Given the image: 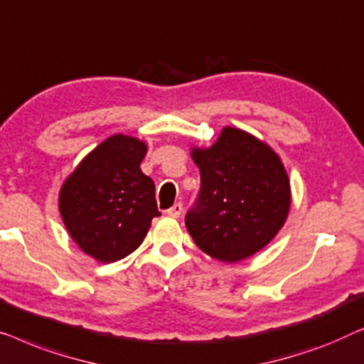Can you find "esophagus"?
Wrapping results in <instances>:
<instances>
[{
    "label": "esophagus",
    "mask_w": 364,
    "mask_h": 364,
    "mask_svg": "<svg viewBox=\"0 0 364 364\" xmlns=\"http://www.w3.org/2000/svg\"><path fill=\"white\" fill-rule=\"evenodd\" d=\"M181 213H183V204H181V203L173 204V206L166 211V214H168V216H170V218H180Z\"/></svg>",
    "instance_id": "34e87169"
}]
</instances>
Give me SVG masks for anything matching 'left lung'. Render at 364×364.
<instances>
[{
	"mask_svg": "<svg viewBox=\"0 0 364 364\" xmlns=\"http://www.w3.org/2000/svg\"><path fill=\"white\" fill-rule=\"evenodd\" d=\"M201 173L186 229L203 252L239 262L265 247L290 209V181L277 153L250 133L226 127L209 148H193Z\"/></svg>",
	"mask_w": 364,
	"mask_h": 364,
	"instance_id": "obj_1",
	"label": "left lung"
}]
</instances>
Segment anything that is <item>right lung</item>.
I'll list each match as a JSON object with an SVG mask.
<instances>
[{"instance_id":"add662e5","label":"right lung","mask_w":364,"mask_h":364,"mask_svg":"<svg viewBox=\"0 0 364 364\" xmlns=\"http://www.w3.org/2000/svg\"><path fill=\"white\" fill-rule=\"evenodd\" d=\"M146 145L112 135L82 160L59 193V213L74 242L99 262L127 257L160 216L155 183L140 163Z\"/></svg>"}]
</instances>
